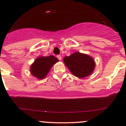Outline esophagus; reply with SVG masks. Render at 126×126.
<instances>
[{"mask_svg": "<svg viewBox=\"0 0 126 126\" xmlns=\"http://www.w3.org/2000/svg\"><path fill=\"white\" fill-rule=\"evenodd\" d=\"M57 58H58V59L59 60H62V56L60 55H57Z\"/></svg>", "mask_w": 126, "mask_h": 126, "instance_id": "obj_1", "label": "esophagus"}]
</instances>
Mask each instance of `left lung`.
Returning a JSON list of instances; mask_svg holds the SVG:
<instances>
[{
  "label": "left lung",
  "instance_id": "obj_1",
  "mask_svg": "<svg viewBox=\"0 0 126 126\" xmlns=\"http://www.w3.org/2000/svg\"><path fill=\"white\" fill-rule=\"evenodd\" d=\"M63 62L74 76L82 79L91 75L96 66L93 57L79 52L65 57Z\"/></svg>",
  "mask_w": 126,
  "mask_h": 126
}]
</instances>
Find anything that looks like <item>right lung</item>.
Wrapping results in <instances>:
<instances>
[{
    "label": "right lung",
    "instance_id": "right-lung-1",
    "mask_svg": "<svg viewBox=\"0 0 126 126\" xmlns=\"http://www.w3.org/2000/svg\"><path fill=\"white\" fill-rule=\"evenodd\" d=\"M54 55L48 57H38L35 60L30 66V71L32 75L38 79H43L46 77L54 64L58 62Z\"/></svg>",
    "mask_w": 126,
    "mask_h": 126
}]
</instances>
